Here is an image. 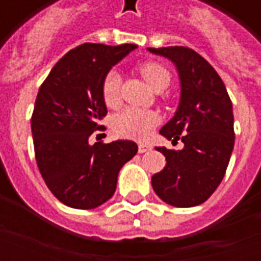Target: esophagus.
<instances>
[{
    "label": "esophagus",
    "instance_id": "1",
    "mask_svg": "<svg viewBox=\"0 0 261 261\" xmlns=\"http://www.w3.org/2000/svg\"><path fill=\"white\" fill-rule=\"evenodd\" d=\"M148 151H151V145L149 144H138V152L140 153H144V152H148Z\"/></svg>",
    "mask_w": 261,
    "mask_h": 261
}]
</instances>
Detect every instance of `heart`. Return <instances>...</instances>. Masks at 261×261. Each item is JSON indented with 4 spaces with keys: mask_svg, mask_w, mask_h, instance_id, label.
Segmentation results:
<instances>
[{
    "mask_svg": "<svg viewBox=\"0 0 261 261\" xmlns=\"http://www.w3.org/2000/svg\"><path fill=\"white\" fill-rule=\"evenodd\" d=\"M138 71L155 91L165 89L172 80L169 69L158 61H144L138 65ZM120 85H121V78L117 71L112 69L105 75L102 82V97L105 105L109 108L119 106L121 100ZM156 124H158L156 114L151 110L137 108L124 109L113 120V128L117 136L136 138V140L147 138Z\"/></svg>",
    "mask_w": 261,
    "mask_h": 261,
    "instance_id": "obj_1",
    "label": "heart"
}]
</instances>
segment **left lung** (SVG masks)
I'll use <instances>...</instances> for the list:
<instances>
[{
  "instance_id": "1",
  "label": "left lung",
  "mask_w": 261,
  "mask_h": 261,
  "mask_svg": "<svg viewBox=\"0 0 261 261\" xmlns=\"http://www.w3.org/2000/svg\"><path fill=\"white\" fill-rule=\"evenodd\" d=\"M177 67L181 96L175 117L161 134L180 140L181 151L156 148L166 158L164 170L152 176L153 192L175 207H194L211 196L224 179L235 144L232 102L213 65L183 46L149 48Z\"/></svg>"
}]
</instances>
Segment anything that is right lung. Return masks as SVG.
I'll list each match as a JSON object with an SVG mask.
<instances>
[{
    "mask_svg": "<svg viewBox=\"0 0 261 261\" xmlns=\"http://www.w3.org/2000/svg\"><path fill=\"white\" fill-rule=\"evenodd\" d=\"M136 47L84 43L57 61L39 89L31 120L37 168L68 207L91 210L108 201L121 166L138 151L133 141L89 144L92 134L106 130L103 78Z\"/></svg>",
    "mask_w": 261,
    "mask_h": 261,
    "instance_id": "add662e5",
    "label": "right lung"
}]
</instances>
